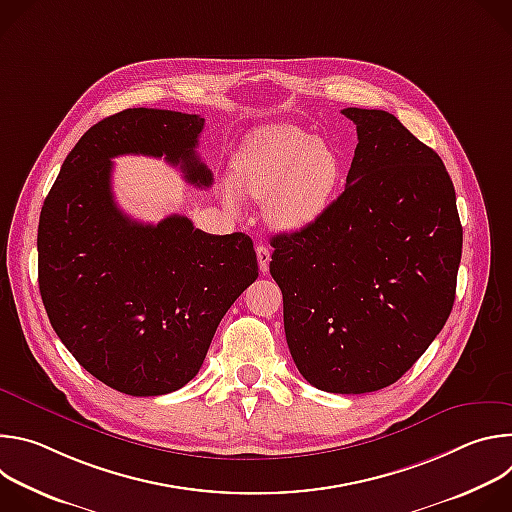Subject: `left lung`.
I'll use <instances>...</instances> for the list:
<instances>
[{"instance_id": "1", "label": "left lung", "mask_w": 512, "mask_h": 512, "mask_svg": "<svg viewBox=\"0 0 512 512\" xmlns=\"http://www.w3.org/2000/svg\"><path fill=\"white\" fill-rule=\"evenodd\" d=\"M204 119L125 109L66 156L40 212L38 285L50 324L81 367L133 397L174 393L200 371L218 322L257 279L245 233L208 235L188 216L133 221L113 196V160L164 158L196 188Z\"/></svg>"}]
</instances>
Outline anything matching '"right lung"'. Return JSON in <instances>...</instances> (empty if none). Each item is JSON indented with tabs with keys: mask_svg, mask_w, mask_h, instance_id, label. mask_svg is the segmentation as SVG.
Listing matches in <instances>:
<instances>
[{
	"mask_svg": "<svg viewBox=\"0 0 512 512\" xmlns=\"http://www.w3.org/2000/svg\"><path fill=\"white\" fill-rule=\"evenodd\" d=\"M342 115L358 137L344 192L312 225L271 237L269 271L298 371L358 395L401 379L444 328L462 225L440 156L387 111Z\"/></svg>",
	"mask_w": 512,
	"mask_h": 512,
	"instance_id": "1",
	"label": "right lung"
}]
</instances>
